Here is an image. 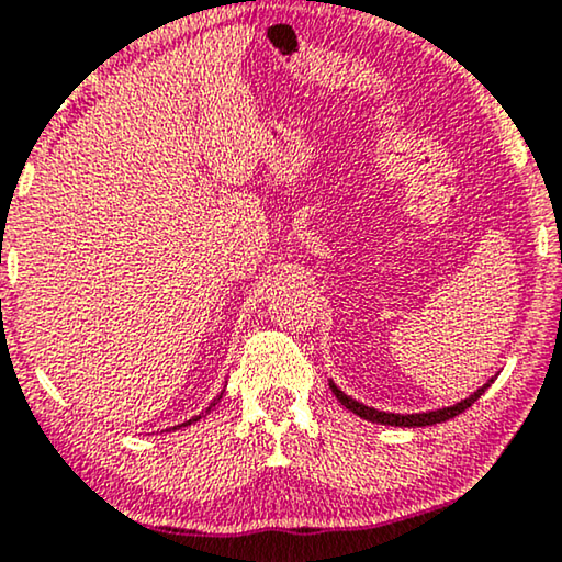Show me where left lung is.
<instances>
[{
	"label": "left lung",
	"instance_id": "obj_1",
	"mask_svg": "<svg viewBox=\"0 0 562 562\" xmlns=\"http://www.w3.org/2000/svg\"><path fill=\"white\" fill-rule=\"evenodd\" d=\"M492 381H495V379H492ZM492 381L484 383L482 389H476L469 398L459 401V404H454V406H443V408H437V412H426V414H389V412H379V408L363 406L361 401L346 396V393H342L338 386H335L333 381H330V389H333V393H335V398H338L342 406L350 408V412H353L356 416L366 418V422L386 424V426H408V429H412V426H434V424L449 422V418H454V416H459L462 412H467V408L472 406L474 401L480 398L482 393L492 386Z\"/></svg>",
	"mask_w": 562,
	"mask_h": 562
}]
</instances>
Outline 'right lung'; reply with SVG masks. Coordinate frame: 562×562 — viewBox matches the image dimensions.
Here are the masks:
<instances>
[{"label":"right lung","mask_w":562,"mask_h":562,"mask_svg":"<svg viewBox=\"0 0 562 562\" xmlns=\"http://www.w3.org/2000/svg\"><path fill=\"white\" fill-rule=\"evenodd\" d=\"M220 398H222V393H220V396H216V398L212 401V406H216V401H220ZM212 406H209V408H206V412H212ZM201 416H204V414H199V416H194V418H189V422H183L181 426H189V424H194V422H199V418H201Z\"/></svg>","instance_id":"right-lung-1"}]
</instances>
